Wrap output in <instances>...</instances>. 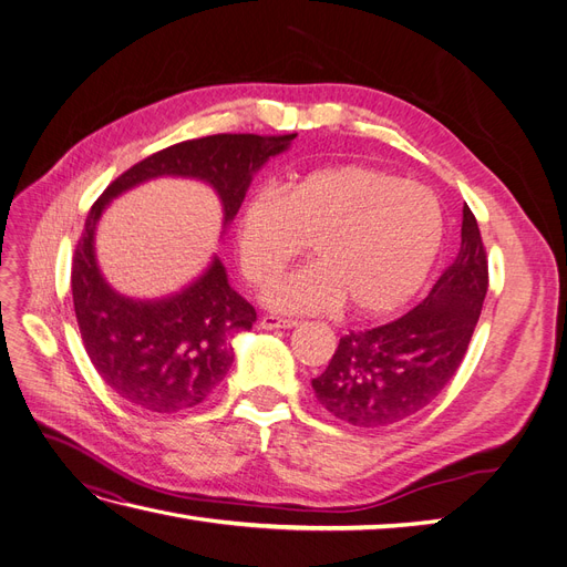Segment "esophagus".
Here are the masks:
<instances>
[{"label": "esophagus", "instance_id": "obj_1", "mask_svg": "<svg viewBox=\"0 0 567 567\" xmlns=\"http://www.w3.org/2000/svg\"><path fill=\"white\" fill-rule=\"evenodd\" d=\"M298 321L296 319H284V317H277V315H265L260 319V329L265 331H274V329H296Z\"/></svg>", "mask_w": 567, "mask_h": 567}]
</instances>
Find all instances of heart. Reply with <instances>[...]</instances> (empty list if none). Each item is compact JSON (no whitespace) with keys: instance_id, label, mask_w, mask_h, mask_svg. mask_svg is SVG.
<instances>
[{"instance_id":"heart-1","label":"heart","mask_w":567,"mask_h":567,"mask_svg":"<svg viewBox=\"0 0 567 567\" xmlns=\"http://www.w3.org/2000/svg\"><path fill=\"white\" fill-rule=\"evenodd\" d=\"M310 238L315 262L274 277L262 302L286 315L400 310L427 279L440 241L437 198L416 182L367 165L319 167L257 186L236 217V252L250 284L267 281Z\"/></svg>"}]
</instances>
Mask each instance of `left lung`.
Returning a JSON list of instances; mask_svg holds the SVG:
<instances>
[{"label":"left lung","instance_id":"8db88e82","mask_svg":"<svg viewBox=\"0 0 567 567\" xmlns=\"http://www.w3.org/2000/svg\"><path fill=\"white\" fill-rule=\"evenodd\" d=\"M487 296V255L463 205L461 248L427 298L379 329L340 338L329 367L312 381L319 404L357 427L414 416L452 381L468 350Z\"/></svg>","mask_w":567,"mask_h":567}]
</instances>
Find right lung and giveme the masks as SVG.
<instances>
[{
  "label": "right lung",
  "mask_w": 567,
  "mask_h": 567,
  "mask_svg": "<svg viewBox=\"0 0 567 567\" xmlns=\"http://www.w3.org/2000/svg\"><path fill=\"white\" fill-rule=\"evenodd\" d=\"M298 134H213L167 146L120 175L84 219L73 257V305L94 369L130 404L177 414L210 398L234 362L231 338L250 331L252 305L229 286L217 255L200 277L163 298H130L115 290L96 260V229L109 205L158 177L208 184L221 205V234L234 221L262 165Z\"/></svg>",
  "instance_id": "right-lung-1"
}]
</instances>
